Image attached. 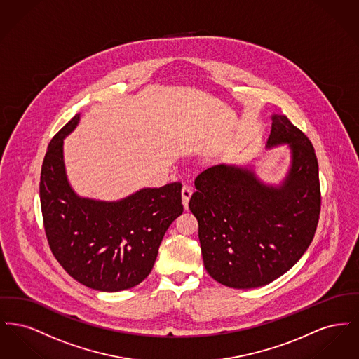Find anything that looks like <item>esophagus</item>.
Listing matches in <instances>:
<instances>
[{
    "instance_id": "1",
    "label": "esophagus",
    "mask_w": 359,
    "mask_h": 359,
    "mask_svg": "<svg viewBox=\"0 0 359 359\" xmlns=\"http://www.w3.org/2000/svg\"><path fill=\"white\" fill-rule=\"evenodd\" d=\"M191 195H192V188L189 186H184L182 188V201H183V205L186 210L188 208V202H189Z\"/></svg>"
}]
</instances>
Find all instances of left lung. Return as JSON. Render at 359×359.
<instances>
[{
  "instance_id": "1",
  "label": "left lung",
  "mask_w": 359,
  "mask_h": 359,
  "mask_svg": "<svg viewBox=\"0 0 359 359\" xmlns=\"http://www.w3.org/2000/svg\"><path fill=\"white\" fill-rule=\"evenodd\" d=\"M266 149L287 145L290 168L266 183L255 165L217 164L195 179L189 210L198 219L205 271L236 290L264 287L307 252L320 212L319 167L308 137L273 114Z\"/></svg>"
}]
</instances>
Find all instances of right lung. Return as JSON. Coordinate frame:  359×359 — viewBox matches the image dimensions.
I'll list each match as a JSON object with an SVG mask.
<instances>
[{"label": "right lung", "instance_id": "obj_1", "mask_svg": "<svg viewBox=\"0 0 359 359\" xmlns=\"http://www.w3.org/2000/svg\"><path fill=\"white\" fill-rule=\"evenodd\" d=\"M75 114L53 137L41 167L40 202L53 256L91 290L120 292L151 273L158 246L183 212L182 183L141 188L120 201L78 195L69 184L63 141L78 126Z\"/></svg>", "mask_w": 359, "mask_h": 359}]
</instances>
